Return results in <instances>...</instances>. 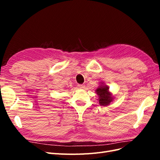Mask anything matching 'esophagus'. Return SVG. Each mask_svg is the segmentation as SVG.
Returning <instances> with one entry per match:
<instances>
[{
  "label": "esophagus",
  "mask_w": 160,
  "mask_h": 160,
  "mask_svg": "<svg viewBox=\"0 0 160 160\" xmlns=\"http://www.w3.org/2000/svg\"><path fill=\"white\" fill-rule=\"evenodd\" d=\"M78 87L80 89H84L85 88V85H83V84H79Z\"/></svg>",
  "instance_id": "34e87169"
}]
</instances>
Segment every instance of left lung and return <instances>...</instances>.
Returning <instances> with one entry per match:
<instances>
[{
  "label": "left lung",
  "mask_w": 160,
  "mask_h": 160,
  "mask_svg": "<svg viewBox=\"0 0 160 160\" xmlns=\"http://www.w3.org/2000/svg\"><path fill=\"white\" fill-rule=\"evenodd\" d=\"M102 83L101 84H103ZM95 92L99 96V103L101 106H107L112 102L113 98L111 93L109 91V88L107 85H101L99 88L95 90Z\"/></svg>",
  "instance_id": "obj_1"
}]
</instances>
